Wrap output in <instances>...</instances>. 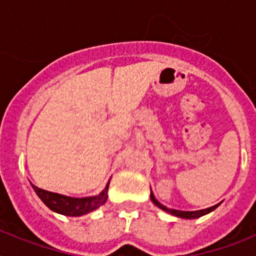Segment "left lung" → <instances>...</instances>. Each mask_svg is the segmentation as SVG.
<instances>
[{
	"label": "left lung",
	"mask_w": 256,
	"mask_h": 256,
	"mask_svg": "<svg viewBox=\"0 0 256 256\" xmlns=\"http://www.w3.org/2000/svg\"><path fill=\"white\" fill-rule=\"evenodd\" d=\"M150 198H151V201H152L154 204H155L158 208H160V209L164 210V212H169V214H172V216H178V218H182V219H196V218H200V216H206V214L212 212V210H216V208L219 206V204H220V202H219V204L214 205V206L206 208V209H202V210H194V212H183V210L170 209V208H166V206H165V205H162V202H159V201L156 200V198H155V196H154L152 191H151Z\"/></svg>",
	"instance_id": "obj_1"
}]
</instances>
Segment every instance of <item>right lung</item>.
I'll use <instances>...</instances> for the list:
<instances>
[{
    "label": "right lung",
    "instance_id": "right-lung-1",
    "mask_svg": "<svg viewBox=\"0 0 256 256\" xmlns=\"http://www.w3.org/2000/svg\"><path fill=\"white\" fill-rule=\"evenodd\" d=\"M30 184L38 198L44 201V205L52 212L66 216H80L98 209L101 205L105 204L106 200H108V190L110 180L106 183L105 188L98 195L88 196V198H72V196L61 195V194H56V192L42 190L34 186L33 183H30Z\"/></svg>",
    "mask_w": 256,
    "mask_h": 256
}]
</instances>
